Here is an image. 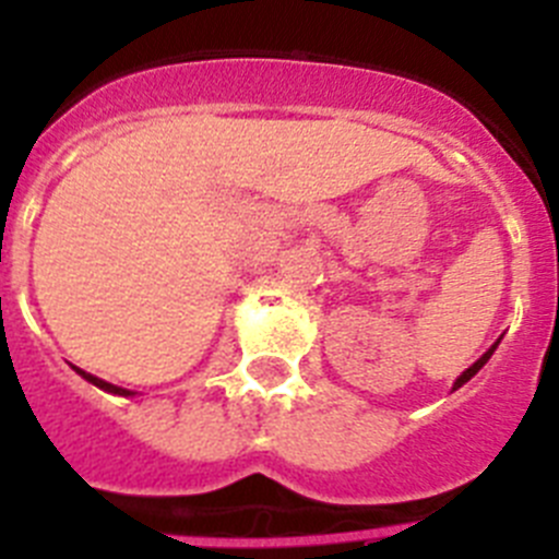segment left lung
<instances>
[{
	"mask_svg": "<svg viewBox=\"0 0 559 559\" xmlns=\"http://www.w3.org/2000/svg\"><path fill=\"white\" fill-rule=\"evenodd\" d=\"M496 347H498V341H496V344H492V347H490V349H487V353H484V355H481V358H478V360H476V364H473V367H471V369H464V372H462V374H459V378H456V383H453V389L464 386V383H467V380H471V378H473V374H476V372H478V369H481V367H484V364H487V360H490V355H492V353H496Z\"/></svg>",
	"mask_w": 559,
	"mask_h": 559,
	"instance_id": "8db88e82",
	"label": "left lung"
}]
</instances>
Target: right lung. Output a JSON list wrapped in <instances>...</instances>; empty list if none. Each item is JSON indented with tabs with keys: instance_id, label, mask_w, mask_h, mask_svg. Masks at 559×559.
Masks as SVG:
<instances>
[{
	"instance_id": "obj_1",
	"label": "right lung",
	"mask_w": 559,
	"mask_h": 559,
	"mask_svg": "<svg viewBox=\"0 0 559 559\" xmlns=\"http://www.w3.org/2000/svg\"><path fill=\"white\" fill-rule=\"evenodd\" d=\"M78 369V367H75ZM78 374H83V378L88 380V383H95L97 389H103V392H111V394H133V392H128V389H120V386H114V383H106V380H100V378H95V374H88V372H83V369H78Z\"/></svg>"
}]
</instances>
